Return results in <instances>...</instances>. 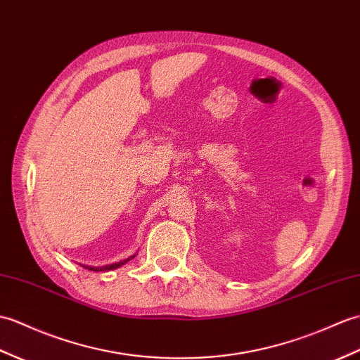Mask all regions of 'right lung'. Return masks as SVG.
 Instances as JSON below:
<instances>
[{
    "label": "right lung",
    "instance_id": "right-lung-1",
    "mask_svg": "<svg viewBox=\"0 0 360 360\" xmlns=\"http://www.w3.org/2000/svg\"><path fill=\"white\" fill-rule=\"evenodd\" d=\"M130 259H133V256L131 257H129V259H125V261H121V262H118V264H112V265H105V266H86V269H89V270H94V271H104V270H115V269H118V266H121V265H124L125 262H129Z\"/></svg>",
    "mask_w": 360,
    "mask_h": 360
}]
</instances>
